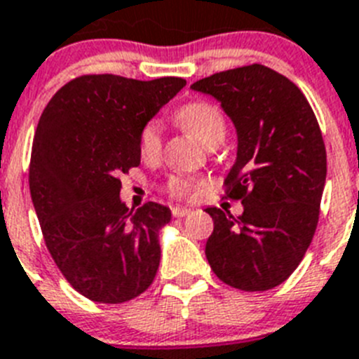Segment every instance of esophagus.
<instances>
[{"label": "esophagus", "mask_w": 359, "mask_h": 359, "mask_svg": "<svg viewBox=\"0 0 359 359\" xmlns=\"http://www.w3.org/2000/svg\"><path fill=\"white\" fill-rule=\"evenodd\" d=\"M189 213H191V210H188V208H171V215L175 218L188 217Z\"/></svg>", "instance_id": "34e87169"}]
</instances>
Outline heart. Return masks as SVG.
Returning <instances> with one entry per match:
<instances>
[{"label":"heart","instance_id":"heart-1","mask_svg":"<svg viewBox=\"0 0 359 359\" xmlns=\"http://www.w3.org/2000/svg\"><path fill=\"white\" fill-rule=\"evenodd\" d=\"M177 119L186 132L191 133L205 148L220 144L226 137V117L217 104L210 101H189L177 111ZM139 154L144 161H155L161 155L162 137L161 123L148 121L139 132ZM197 184L189 179L173 175L166 182V189L171 197H188Z\"/></svg>","mask_w":359,"mask_h":359}]
</instances>
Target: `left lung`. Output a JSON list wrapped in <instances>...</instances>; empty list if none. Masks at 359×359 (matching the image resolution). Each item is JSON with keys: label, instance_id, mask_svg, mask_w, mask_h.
<instances>
[{"label": "left lung", "instance_id": "obj_1", "mask_svg": "<svg viewBox=\"0 0 359 359\" xmlns=\"http://www.w3.org/2000/svg\"><path fill=\"white\" fill-rule=\"evenodd\" d=\"M213 95L238 135L226 197L244 213L208 208L213 233L205 258L240 291H267L289 278L311 245L320 217L327 154L302 90L264 65L218 72L191 85Z\"/></svg>", "mask_w": 359, "mask_h": 359}]
</instances>
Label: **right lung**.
Instances as JSON below:
<instances>
[{
	"label": "right lung",
	"instance_id": "1",
	"mask_svg": "<svg viewBox=\"0 0 359 359\" xmlns=\"http://www.w3.org/2000/svg\"><path fill=\"white\" fill-rule=\"evenodd\" d=\"M186 86L180 77L137 81L92 74L59 88L37 123L29 184L43 238L72 287L99 304H123L151 285L158 229L171 211H130L121 179L141 164L139 132Z\"/></svg>",
	"mask_w": 359,
	"mask_h": 359
}]
</instances>
